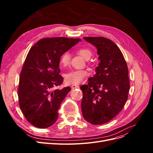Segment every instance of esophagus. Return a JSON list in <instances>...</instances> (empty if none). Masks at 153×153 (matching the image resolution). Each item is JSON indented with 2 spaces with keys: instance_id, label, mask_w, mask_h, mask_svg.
Listing matches in <instances>:
<instances>
[{
  "instance_id": "1",
  "label": "esophagus",
  "mask_w": 153,
  "mask_h": 153,
  "mask_svg": "<svg viewBox=\"0 0 153 153\" xmlns=\"http://www.w3.org/2000/svg\"><path fill=\"white\" fill-rule=\"evenodd\" d=\"M71 88L72 89H77V88H79V86L78 85H72Z\"/></svg>"
}]
</instances>
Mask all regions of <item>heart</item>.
Here are the masks:
<instances>
[{"label": "heart", "instance_id": "heart-1", "mask_svg": "<svg viewBox=\"0 0 153 153\" xmlns=\"http://www.w3.org/2000/svg\"><path fill=\"white\" fill-rule=\"evenodd\" d=\"M78 53L85 60L89 59L92 55V50L87 48H82L78 50ZM71 55L68 52L63 53L60 57V64L62 66H68L70 63ZM88 76V73L84 69L73 70L68 72L65 75L66 82L69 84H78L84 81Z\"/></svg>", "mask_w": 153, "mask_h": 153}]
</instances>
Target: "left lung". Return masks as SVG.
I'll return each mask as SVG.
<instances>
[{"instance_id":"1","label":"left lung","mask_w":153,"mask_h":153,"mask_svg":"<svg viewBox=\"0 0 153 153\" xmlns=\"http://www.w3.org/2000/svg\"><path fill=\"white\" fill-rule=\"evenodd\" d=\"M96 47L100 62L96 74L83 85V117L92 124L108 123L121 111L128 100L129 80L127 64L121 50L103 37H84Z\"/></svg>"}]
</instances>
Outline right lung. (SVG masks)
Listing matches in <instances>:
<instances>
[{
	"mask_svg": "<svg viewBox=\"0 0 153 153\" xmlns=\"http://www.w3.org/2000/svg\"><path fill=\"white\" fill-rule=\"evenodd\" d=\"M80 39L65 37L44 38L32 47L22 69L18 89L22 112L33 126L47 128L58 118V110L70 91L69 87L53 90L61 85L60 57Z\"/></svg>",
	"mask_w": 153,
	"mask_h": 153,
	"instance_id": "right-lung-1",
	"label": "right lung"
}]
</instances>
